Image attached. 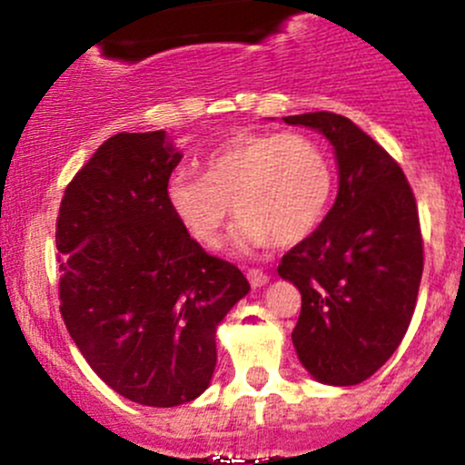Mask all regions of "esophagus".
I'll list each match as a JSON object with an SVG mask.
<instances>
[{
    "mask_svg": "<svg viewBox=\"0 0 465 465\" xmlns=\"http://www.w3.org/2000/svg\"><path fill=\"white\" fill-rule=\"evenodd\" d=\"M247 281L252 283V288H261V285H265L267 281H270V276H267L262 270L252 267V270H247Z\"/></svg>",
    "mask_w": 465,
    "mask_h": 465,
    "instance_id": "34e87169",
    "label": "esophagus"
}]
</instances>
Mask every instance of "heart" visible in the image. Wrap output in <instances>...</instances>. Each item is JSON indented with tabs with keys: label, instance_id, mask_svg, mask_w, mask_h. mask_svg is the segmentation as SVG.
Masks as SVG:
<instances>
[{
	"label": "heart",
	"instance_id": "1",
	"mask_svg": "<svg viewBox=\"0 0 465 465\" xmlns=\"http://www.w3.org/2000/svg\"><path fill=\"white\" fill-rule=\"evenodd\" d=\"M332 195L326 150L302 133H247L206 157L204 177L173 173L166 203L204 247L220 242L233 206L242 215L236 245H294L322 224Z\"/></svg>",
	"mask_w": 465,
	"mask_h": 465
}]
</instances>
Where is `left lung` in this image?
I'll use <instances>...</instances> for the list:
<instances>
[{"label":"left lung","mask_w":465,"mask_h":465,"mask_svg":"<svg viewBox=\"0 0 465 465\" xmlns=\"http://www.w3.org/2000/svg\"><path fill=\"white\" fill-rule=\"evenodd\" d=\"M283 121L322 133L340 168L332 209L279 262L302 292L292 344L312 378L349 387L371 378L410 328L423 276L419 206L396 159L351 119Z\"/></svg>","instance_id":"left-lung-1"}]
</instances>
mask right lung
<instances>
[{"label":"right lung","instance_id":"add662e5","mask_svg":"<svg viewBox=\"0 0 465 465\" xmlns=\"http://www.w3.org/2000/svg\"><path fill=\"white\" fill-rule=\"evenodd\" d=\"M182 153L163 130L119 133L67 184L55 223L60 312L96 376L128 401H195L215 369V328L250 292L166 203Z\"/></svg>","mask_w":465,"mask_h":465}]
</instances>
